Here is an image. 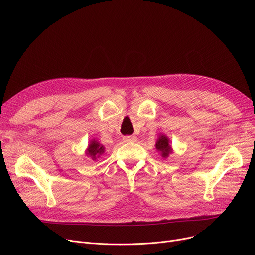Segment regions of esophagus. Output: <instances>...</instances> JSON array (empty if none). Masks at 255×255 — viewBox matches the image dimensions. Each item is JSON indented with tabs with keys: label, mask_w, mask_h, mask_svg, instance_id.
<instances>
[{
	"label": "esophagus",
	"mask_w": 255,
	"mask_h": 255,
	"mask_svg": "<svg viewBox=\"0 0 255 255\" xmlns=\"http://www.w3.org/2000/svg\"><path fill=\"white\" fill-rule=\"evenodd\" d=\"M123 140L125 142H133V141L136 140V137L135 136H124Z\"/></svg>",
	"instance_id": "esophagus-1"
}]
</instances>
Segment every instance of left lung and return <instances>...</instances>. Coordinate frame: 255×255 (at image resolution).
I'll return each instance as SVG.
<instances>
[{"label": "left lung", "instance_id": "1", "mask_svg": "<svg viewBox=\"0 0 255 255\" xmlns=\"http://www.w3.org/2000/svg\"><path fill=\"white\" fill-rule=\"evenodd\" d=\"M156 149L159 152H161L162 157L166 158L171 153V148H170V145L168 144L167 137H165L164 135H162L161 137H159V139L156 142Z\"/></svg>", "mask_w": 255, "mask_h": 255}]
</instances>
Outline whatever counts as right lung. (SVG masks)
Segmentation results:
<instances>
[{
  "label": "right lung",
  "mask_w": 255,
  "mask_h": 255,
  "mask_svg": "<svg viewBox=\"0 0 255 255\" xmlns=\"http://www.w3.org/2000/svg\"><path fill=\"white\" fill-rule=\"evenodd\" d=\"M104 152V148L103 145H101L99 142L97 141H92L91 144L89 145L88 149V155L92 157V159H96V157H99L101 154H103Z\"/></svg>",
  "instance_id": "right-lung-1"
}]
</instances>
